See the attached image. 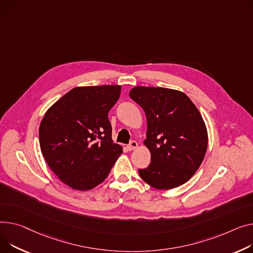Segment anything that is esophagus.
Here are the masks:
<instances>
[{"label": "esophagus", "instance_id": "obj_1", "mask_svg": "<svg viewBox=\"0 0 253 253\" xmlns=\"http://www.w3.org/2000/svg\"><path fill=\"white\" fill-rule=\"evenodd\" d=\"M137 146H138V143H137L136 141L133 140V141H131V142L128 144L127 149H128L129 151H132V150H134V149H136Z\"/></svg>", "mask_w": 253, "mask_h": 253}]
</instances>
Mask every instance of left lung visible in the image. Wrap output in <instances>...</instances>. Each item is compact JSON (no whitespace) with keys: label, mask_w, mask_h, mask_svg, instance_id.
Wrapping results in <instances>:
<instances>
[{"label":"left lung","mask_w":253,"mask_h":253,"mask_svg":"<svg viewBox=\"0 0 253 253\" xmlns=\"http://www.w3.org/2000/svg\"><path fill=\"white\" fill-rule=\"evenodd\" d=\"M129 96L144 111L147 130L144 145L150 164L139 169L141 179L160 190L187 182L198 170L208 149L206 123L192 100L182 91L135 86Z\"/></svg>","instance_id":"1"}]
</instances>
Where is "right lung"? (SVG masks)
<instances>
[{"label":"right lung","mask_w":253,"mask_h":253,"mask_svg":"<svg viewBox=\"0 0 253 253\" xmlns=\"http://www.w3.org/2000/svg\"><path fill=\"white\" fill-rule=\"evenodd\" d=\"M121 85L78 86L48 108L40 125L42 154L67 186L86 191L105 181L122 146L113 142L108 113Z\"/></svg>","instance_id":"obj_1"}]
</instances>
